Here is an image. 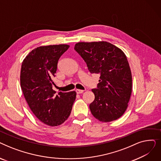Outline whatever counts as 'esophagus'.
<instances>
[{
  "instance_id": "esophagus-1",
  "label": "esophagus",
  "mask_w": 161,
  "mask_h": 161,
  "mask_svg": "<svg viewBox=\"0 0 161 161\" xmlns=\"http://www.w3.org/2000/svg\"><path fill=\"white\" fill-rule=\"evenodd\" d=\"M83 90H80V89H76L75 90V92H76V93L77 94H81V93H83Z\"/></svg>"
}]
</instances>
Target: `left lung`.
Here are the masks:
<instances>
[{"instance_id": "8db88e82", "label": "left lung", "mask_w": 161, "mask_h": 161, "mask_svg": "<svg viewBox=\"0 0 161 161\" xmlns=\"http://www.w3.org/2000/svg\"><path fill=\"white\" fill-rule=\"evenodd\" d=\"M74 49L87 64L91 74L100 75L95 100L90 104L92 115L103 122L121 117L132 93V74L123 51L107 42H78Z\"/></svg>"}]
</instances>
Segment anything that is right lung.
<instances>
[{
	"instance_id": "1",
	"label": "right lung",
	"mask_w": 161,
	"mask_h": 161,
	"mask_svg": "<svg viewBox=\"0 0 161 161\" xmlns=\"http://www.w3.org/2000/svg\"><path fill=\"white\" fill-rule=\"evenodd\" d=\"M66 44L40 46L32 50L21 64L20 83L24 97L32 113L44 124L55 126L69 117L75 91L53 90L59 58L69 48Z\"/></svg>"
}]
</instances>
